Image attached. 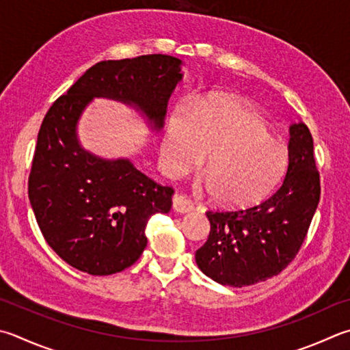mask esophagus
<instances>
[{
	"instance_id": "obj_1",
	"label": "esophagus",
	"mask_w": 350,
	"mask_h": 350,
	"mask_svg": "<svg viewBox=\"0 0 350 350\" xmlns=\"http://www.w3.org/2000/svg\"><path fill=\"white\" fill-rule=\"evenodd\" d=\"M173 209L176 213L185 214V213L193 211V203L187 196L174 194V197H173Z\"/></svg>"
}]
</instances>
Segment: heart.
Masks as SVG:
<instances>
[{"label":"heart","mask_w":350,"mask_h":350,"mask_svg":"<svg viewBox=\"0 0 350 350\" xmlns=\"http://www.w3.org/2000/svg\"><path fill=\"white\" fill-rule=\"evenodd\" d=\"M206 176L196 182L228 206H247L265 199L284 174L288 148L268 133L265 118L237 100L215 99L188 113L174 110L165 124L161 163L180 177L203 162Z\"/></svg>","instance_id":"1"}]
</instances>
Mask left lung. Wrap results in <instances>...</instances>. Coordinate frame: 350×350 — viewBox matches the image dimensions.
<instances>
[{
	"label": "left lung",
	"instance_id": "left-lung-1",
	"mask_svg": "<svg viewBox=\"0 0 350 350\" xmlns=\"http://www.w3.org/2000/svg\"><path fill=\"white\" fill-rule=\"evenodd\" d=\"M289 136L288 171L274 194L246 209L206 213L211 231L196 263L214 282L241 288L268 280L303 245L319 206L320 174L308 126L292 124Z\"/></svg>",
	"mask_w": 350,
	"mask_h": 350
}]
</instances>
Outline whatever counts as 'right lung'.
<instances>
[{
  "label": "right lung",
  "mask_w": 350,
  "mask_h": 350,
  "mask_svg": "<svg viewBox=\"0 0 350 350\" xmlns=\"http://www.w3.org/2000/svg\"><path fill=\"white\" fill-rule=\"evenodd\" d=\"M182 76V61L168 55L100 61L47 111L38 133L29 199L49 246L73 268L90 275L129 268L147 246L150 217L167 214L174 193L130 159H103L82 147V111L93 98L119 100L159 131Z\"/></svg>",
  "instance_id": "obj_1"
}]
</instances>
